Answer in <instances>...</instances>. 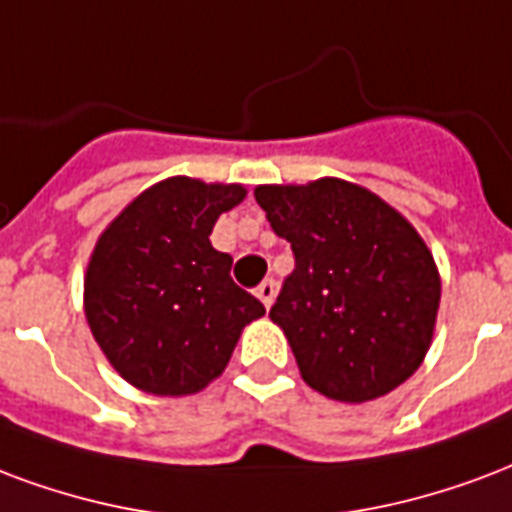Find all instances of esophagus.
Returning a JSON list of instances; mask_svg holds the SVG:
<instances>
[{"mask_svg":"<svg viewBox=\"0 0 512 512\" xmlns=\"http://www.w3.org/2000/svg\"><path fill=\"white\" fill-rule=\"evenodd\" d=\"M257 298L263 301V306H266V309H271V304H274V298H276V285L271 282V279H266L263 285L257 287Z\"/></svg>","mask_w":512,"mask_h":512,"instance_id":"34e87169","label":"esophagus"}]
</instances>
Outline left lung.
<instances>
[{
  "label": "left lung",
  "instance_id": "left-lung-1",
  "mask_svg": "<svg viewBox=\"0 0 512 512\" xmlns=\"http://www.w3.org/2000/svg\"><path fill=\"white\" fill-rule=\"evenodd\" d=\"M255 200L295 271L271 306L298 372L328 399H380L410 380L434 339L442 279L407 217L352 181L260 184Z\"/></svg>",
  "mask_w": 512,
  "mask_h": 512
}]
</instances>
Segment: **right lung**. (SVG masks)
<instances>
[{"label":"right lung","instance_id":"add662e5","mask_svg":"<svg viewBox=\"0 0 512 512\" xmlns=\"http://www.w3.org/2000/svg\"><path fill=\"white\" fill-rule=\"evenodd\" d=\"M244 184L170 176L121 208L83 276V312L113 369L151 396H192L225 372L266 306L230 279L208 236Z\"/></svg>","mask_w":512,"mask_h":512}]
</instances>
